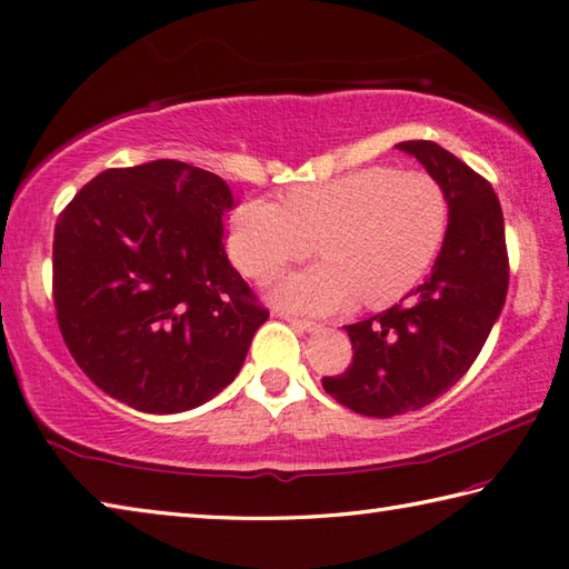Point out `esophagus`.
I'll use <instances>...</instances> for the list:
<instances>
[{"instance_id": "1", "label": "esophagus", "mask_w": 569, "mask_h": 569, "mask_svg": "<svg viewBox=\"0 0 569 569\" xmlns=\"http://www.w3.org/2000/svg\"><path fill=\"white\" fill-rule=\"evenodd\" d=\"M288 322H291V326L296 328V330H306V332H310V330H316L318 326H316V322L313 320H308V318H298V316H283Z\"/></svg>"}]
</instances>
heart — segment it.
<instances>
[{
  "mask_svg": "<svg viewBox=\"0 0 569 569\" xmlns=\"http://www.w3.org/2000/svg\"><path fill=\"white\" fill-rule=\"evenodd\" d=\"M449 202L419 170L365 167L336 180L296 187L283 204L249 199L229 219V253L251 278L318 253L326 261L286 276L273 288L281 306L330 313L360 296L380 308L402 298L447 237Z\"/></svg>",
  "mask_w": 569,
  "mask_h": 569,
  "instance_id": "heart-1",
  "label": "heart"
}]
</instances>
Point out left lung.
<instances>
[{"mask_svg": "<svg viewBox=\"0 0 569 569\" xmlns=\"http://www.w3.org/2000/svg\"><path fill=\"white\" fill-rule=\"evenodd\" d=\"M449 202V227L429 278L405 303L345 326L352 362L322 387L365 417H397L431 405L481 352L508 293L503 211L493 187L431 140H407Z\"/></svg>", "mask_w": 569, "mask_h": 569, "instance_id": "left-lung-1", "label": "left lung"}]
</instances>
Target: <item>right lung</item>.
Wrapping results in <instances>:
<instances>
[{
	"label": "right lung",
	"mask_w": 569,
	"mask_h": 569,
	"mask_svg": "<svg viewBox=\"0 0 569 569\" xmlns=\"http://www.w3.org/2000/svg\"><path fill=\"white\" fill-rule=\"evenodd\" d=\"M231 207L214 172L154 160L100 172L56 219V320L118 402L177 415L239 375L269 310L227 259Z\"/></svg>",
	"instance_id": "obj_1"
}]
</instances>
